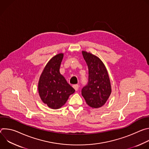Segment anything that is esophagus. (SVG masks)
Returning <instances> with one entry per match:
<instances>
[{
    "mask_svg": "<svg viewBox=\"0 0 149 149\" xmlns=\"http://www.w3.org/2000/svg\"><path fill=\"white\" fill-rule=\"evenodd\" d=\"M73 87L75 90V91H77L78 90V84H75L73 85Z\"/></svg>",
    "mask_w": 149,
    "mask_h": 149,
    "instance_id": "obj_1",
    "label": "esophagus"
}]
</instances>
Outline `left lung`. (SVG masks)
Here are the masks:
<instances>
[{
    "instance_id": "left-lung-1",
    "label": "left lung",
    "mask_w": 149,
    "mask_h": 149,
    "mask_svg": "<svg viewBox=\"0 0 149 149\" xmlns=\"http://www.w3.org/2000/svg\"><path fill=\"white\" fill-rule=\"evenodd\" d=\"M88 67V82L81 91L82 97L90 107L98 109L108 100L111 93L108 71L102 61L96 55L82 51Z\"/></svg>"
}]
</instances>
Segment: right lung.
I'll return each mask as SVG.
<instances>
[{
	"mask_svg": "<svg viewBox=\"0 0 149 149\" xmlns=\"http://www.w3.org/2000/svg\"><path fill=\"white\" fill-rule=\"evenodd\" d=\"M63 57V53L54 56L42 71L38 82V93L42 101L54 110L60 109L75 92L59 72Z\"/></svg>",
	"mask_w": 149,
	"mask_h": 149,
	"instance_id": "obj_1",
	"label": "right lung"
}]
</instances>
